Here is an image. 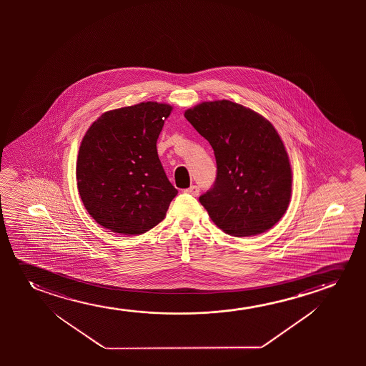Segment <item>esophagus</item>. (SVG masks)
I'll list each match as a JSON object with an SVG mask.
<instances>
[{"instance_id":"34e87169","label":"esophagus","mask_w":366,"mask_h":366,"mask_svg":"<svg viewBox=\"0 0 366 366\" xmlns=\"http://www.w3.org/2000/svg\"><path fill=\"white\" fill-rule=\"evenodd\" d=\"M185 192L189 194V195L197 196L199 192H200V189H199V186L192 185L189 189H186Z\"/></svg>"}]
</instances>
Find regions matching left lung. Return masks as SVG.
I'll return each instance as SVG.
<instances>
[{
  "mask_svg": "<svg viewBox=\"0 0 366 366\" xmlns=\"http://www.w3.org/2000/svg\"><path fill=\"white\" fill-rule=\"evenodd\" d=\"M185 117L215 154V182L199 197L211 220L237 237L271 229L289 206L292 181L289 156L274 126L227 100L202 102Z\"/></svg>",
  "mask_w": 366,
  "mask_h": 366,
  "instance_id": "obj_1",
  "label": "left lung"
}]
</instances>
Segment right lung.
<instances>
[{
	"label": "right lung",
	"instance_id": "1",
	"mask_svg": "<svg viewBox=\"0 0 366 366\" xmlns=\"http://www.w3.org/2000/svg\"><path fill=\"white\" fill-rule=\"evenodd\" d=\"M171 110L149 101L109 111L84 136L77 187L87 212L105 229L140 235L164 220L177 190L161 165L156 142Z\"/></svg>",
	"mask_w": 366,
	"mask_h": 366
}]
</instances>
